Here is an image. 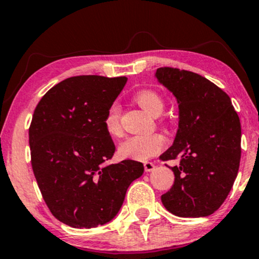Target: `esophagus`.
<instances>
[{
    "mask_svg": "<svg viewBox=\"0 0 259 259\" xmlns=\"http://www.w3.org/2000/svg\"><path fill=\"white\" fill-rule=\"evenodd\" d=\"M144 167H145V171L150 173V171H152L154 169V164H153V163H151V162H145Z\"/></svg>",
    "mask_w": 259,
    "mask_h": 259,
    "instance_id": "obj_1",
    "label": "esophagus"
}]
</instances>
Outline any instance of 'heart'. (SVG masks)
<instances>
[{
	"label": "heart",
	"instance_id": "heart-1",
	"mask_svg": "<svg viewBox=\"0 0 259 259\" xmlns=\"http://www.w3.org/2000/svg\"><path fill=\"white\" fill-rule=\"evenodd\" d=\"M135 102L152 117H158L164 109V102L153 90H142L139 91L134 97ZM106 132L111 136H119L121 134L120 125V107L118 103H112L107 109L105 117ZM165 146V138L162 134H150V135H134L124 140L119 145L118 152L121 158L139 160L150 159L151 157L156 156Z\"/></svg>",
	"mask_w": 259,
	"mask_h": 259
}]
</instances>
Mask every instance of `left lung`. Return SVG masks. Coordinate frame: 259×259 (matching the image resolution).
<instances>
[{
  "label": "left lung",
  "instance_id": "8db88e82",
  "mask_svg": "<svg viewBox=\"0 0 259 259\" xmlns=\"http://www.w3.org/2000/svg\"><path fill=\"white\" fill-rule=\"evenodd\" d=\"M154 78L177 99L179 125L174 142L159 156L180 158L163 206L181 218L214 213L228 197L241 158V124L230 97L189 70L158 68Z\"/></svg>",
  "mask_w": 259,
  "mask_h": 259
}]
</instances>
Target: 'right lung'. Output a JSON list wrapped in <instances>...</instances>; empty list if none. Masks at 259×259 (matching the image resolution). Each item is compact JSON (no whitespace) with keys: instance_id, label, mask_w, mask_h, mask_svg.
<instances>
[{"instance_id":"obj_1","label":"right lung","mask_w":259,"mask_h":259,"mask_svg":"<svg viewBox=\"0 0 259 259\" xmlns=\"http://www.w3.org/2000/svg\"><path fill=\"white\" fill-rule=\"evenodd\" d=\"M126 80L68 78L50 89L35 108L29 129L32 170L52 214L72 228L111 222L127 187L144 173L136 160L106 164L115 146L105 117Z\"/></svg>"}]
</instances>
